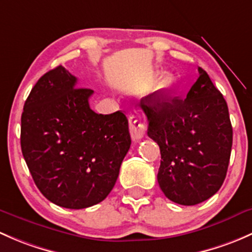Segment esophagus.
Listing matches in <instances>:
<instances>
[{"label":"esophagus","mask_w":252,"mask_h":252,"mask_svg":"<svg viewBox=\"0 0 252 252\" xmlns=\"http://www.w3.org/2000/svg\"><path fill=\"white\" fill-rule=\"evenodd\" d=\"M129 130H130V135L133 137L134 141L141 139L145 135V124L140 116L131 115L129 117Z\"/></svg>","instance_id":"1"}]
</instances>
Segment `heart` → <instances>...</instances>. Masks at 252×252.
Returning a JSON list of instances; mask_svg holds the SVG:
<instances>
[{
  "mask_svg": "<svg viewBox=\"0 0 252 252\" xmlns=\"http://www.w3.org/2000/svg\"><path fill=\"white\" fill-rule=\"evenodd\" d=\"M171 84H173V78H171L170 76H164V77L159 81L158 86H159V89L164 91V89H168Z\"/></svg>",
  "mask_w": 252,
  "mask_h": 252,
  "instance_id": "heart-1",
  "label": "heart"
}]
</instances>
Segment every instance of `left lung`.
<instances>
[{
    "label": "left lung",
    "mask_w": 252,
    "mask_h": 252,
    "mask_svg": "<svg viewBox=\"0 0 252 252\" xmlns=\"http://www.w3.org/2000/svg\"><path fill=\"white\" fill-rule=\"evenodd\" d=\"M198 71L186 99L156 92L140 101L148 136L160 148L158 184L168 199L181 205L202 203L221 189L232 151L226 100L208 73Z\"/></svg>",
    "instance_id": "8db88e82"
}]
</instances>
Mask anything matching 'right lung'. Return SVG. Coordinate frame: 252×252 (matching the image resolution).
<instances>
[{"label":"right lung","instance_id":"right-lung-1","mask_svg":"<svg viewBox=\"0 0 252 252\" xmlns=\"http://www.w3.org/2000/svg\"><path fill=\"white\" fill-rule=\"evenodd\" d=\"M62 65L37 81L24 105L20 145L37 189L49 202L84 209L102 202L115 186L130 148L121 111L97 115L92 89Z\"/></svg>","mask_w":252,"mask_h":252}]
</instances>
